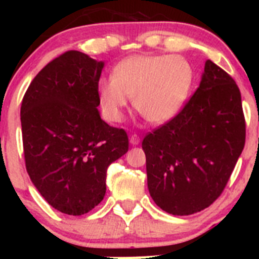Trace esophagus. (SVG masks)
I'll return each instance as SVG.
<instances>
[{"label": "esophagus", "mask_w": 259, "mask_h": 259, "mask_svg": "<svg viewBox=\"0 0 259 259\" xmlns=\"http://www.w3.org/2000/svg\"><path fill=\"white\" fill-rule=\"evenodd\" d=\"M130 143H131L132 145H137V144L140 143V137L135 134L131 135V136H130Z\"/></svg>", "instance_id": "obj_1"}]
</instances>
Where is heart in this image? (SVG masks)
Here are the masks:
<instances>
[{
    "mask_svg": "<svg viewBox=\"0 0 259 259\" xmlns=\"http://www.w3.org/2000/svg\"><path fill=\"white\" fill-rule=\"evenodd\" d=\"M193 72L188 62L174 56H134L114 67L111 80L98 83V96L110 120L119 122L128 98L145 120L162 124L176 116L191 92Z\"/></svg>",
    "mask_w": 259,
    "mask_h": 259,
    "instance_id": "b5f03b06",
    "label": "heart"
}]
</instances>
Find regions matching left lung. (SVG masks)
I'll list each match as a JSON object with an SVG mask.
<instances>
[{
	"label": "left lung",
	"mask_w": 259,
	"mask_h": 259,
	"mask_svg": "<svg viewBox=\"0 0 259 259\" xmlns=\"http://www.w3.org/2000/svg\"><path fill=\"white\" fill-rule=\"evenodd\" d=\"M245 132L239 87L207 59L200 87L179 114L144 137L154 202L172 215L209 207L230 180Z\"/></svg>",
	"instance_id": "obj_1"
}]
</instances>
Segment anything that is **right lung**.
<instances>
[{
    "label": "right lung",
    "mask_w": 259,
    "mask_h": 259,
    "mask_svg": "<svg viewBox=\"0 0 259 259\" xmlns=\"http://www.w3.org/2000/svg\"><path fill=\"white\" fill-rule=\"evenodd\" d=\"M104 63L77 50L50 61L20 107L26 168L50 206L83 215L104 200L107 167L128 152L123 128L98 114Z\"/></svg>",
    "instance_id": "add662e5"
}]
</instances>
